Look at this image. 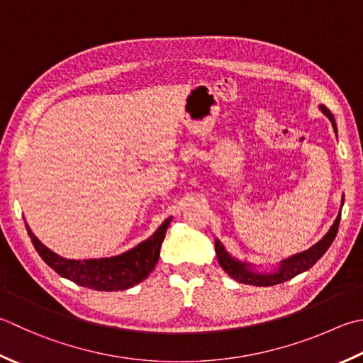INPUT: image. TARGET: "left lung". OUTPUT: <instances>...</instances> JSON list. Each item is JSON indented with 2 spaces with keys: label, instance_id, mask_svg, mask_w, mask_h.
<instances>
[{
  "label": "left lung",
  "instance_id": "left-lung-1",
  "mask_svg": "<svg viewBox=\"0 0 363 363\" xmlns=\"http://www.w3.org/2000/svg\"><path fill=\"white\" fill-rule=\"evenodd\" d=\"M319 108H321L324 115L330 119L333 130H335V133H337V124H335V119H333V115L330 113V110L325 105H321ZM342 206H343V201H342ZM340 218H342V214H338V217L335 218V222H333V225L330 226L328 234H325V236L319 240V242H316L313 247H310L308 250L296 253V255H293V257L283 259L280 262L279 269L274 272L253 271L252 264H247V262L233 258L231 255L225 250L222 242H220L218 239H216V253H217L218 264L222 266L223 271L228 274L231 279H234L239 283H245V285H253V286L279 285V283L294 279L296 275L308 271V269L313 266L325 252L329 250V247L332 245L333 239H335V236H337Z\"/></svg>",
  "mask_w": 363,
  "mask_h": 363
}]
</instances>
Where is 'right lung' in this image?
Returning a JSON list of instances; mask_svg holds the SVG:
<instances>
[{
    "label": "right lung",
    "mask_w": 363,
    "mask_h": 363,
    "mask_svg": "<svg viewBox=\"0 0 363 363\" xmlns=\"http://www.w3.org/2000/svg\"><path fill=\"white\" fill-rule=\"evenodd\" d=\"M169 222L172 217H168L151 238L133 247L132 250L118 257L99 259L62 258L42 244L28 225L26 231L39 257L64 279L96 291H123L138 285L152 272L159 261L160 247Z\"/></svg>",
    "instance_id": "right-lung-1"
}]
</instances>
